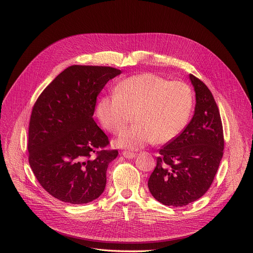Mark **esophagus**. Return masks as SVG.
Here are the masks:
<instances>
[{
	"instance_id": "esophagus-1",
	"label": "esophagus",
	"mask_w": 253,
	"mask_h": 253,
	"mask_svg": "<svg viewBox=\"0 0 253 253\" xmlns=\"http://www.w3.org/2000/svg\"><path fill=\"white\" fill-rule=\"evenodd\" d=\"M122 155H123L125 158H128V159H132V158L135 157V153H134V152L127 151V150L123 151V152H122Z\"/></svg>"
}]
</instances>
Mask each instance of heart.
Here are the masks:
<instances>
[{
	"label": "heart",
	"instance_id": "obj_1",
	"mask_svg": "<svg viewBox=\"0 0 253 253\" xmlns=\"http://www.w3.org/2000/svg\"><path fill=\"white\" fill-rule=\"evenodd\" d=\"M192 100L187 84L145 73L119 82L113 94L102 97L97 116L107 131L119 134L133 115L135 124L119 136L116 144L139 149L153 141L163 144L177 137L188 122Z\"/></svg>",
	"mask_w": 253,
	"mask_h": 253
}]
</instances>
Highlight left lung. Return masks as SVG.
Masks as SVG:
<instances>
[{
	"label": "left lung",
	"instance_id": "obj_1",
	"mask_svg": "<svg viewBox=\"0 0 253 253\" xmlns=\"http://www.w3.org/2000/svg\"><path fill=\"white\" fill-rule=\"evenodd\" d=\"M196 105L189 124L159 149L148 180L153 197L164 205L184 206L202 197L211 186L224 149L219 109L208 87L190 74Z\"/></svg>",
	"mask_w": 253,
	"mask_h": 253
}]
</instances>
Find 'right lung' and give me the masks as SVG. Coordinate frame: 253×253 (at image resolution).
Returning <instances> with one entry per match:
<instances>
[{
  "label": "right lung",
  "mask_w": 253,
  "mask_h": 253,
  "mask_svg": "<svg viewBox=\"0 0 253 253\" xmlns=\"http://www.w3.org/2000/svg\"><path fill=\"white\" fill-rule=\"evenodd\" d=\"M121 71L106 66L65 69L35 102L29 123V164L41 186L71 204L89 203L106 186L118 155L93 119L97 97Z\"/></svg>",
  "instance_id": "1"
}]
</instances>
